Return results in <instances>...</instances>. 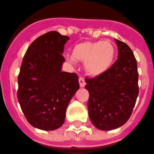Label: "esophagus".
I'll use <instances>...</instances> for the list:
<instances>
[{
  "instance_id": "esophagus-1",
  "label": "esophagus",
  "mask_w": 154,
  "mask_h": 154,
  "mask_svg": "<svg viewBox=\"0 0 154 154\" xmlns=\"http://www.w3.org/2000/svg\"><path fill=\"white\" fill-rule=\"evenodd\" d=\"M79 83L80 87H84L85 85H86V82H85L84 79L83 77H79Z\"/></svg>"
}]
</instances>
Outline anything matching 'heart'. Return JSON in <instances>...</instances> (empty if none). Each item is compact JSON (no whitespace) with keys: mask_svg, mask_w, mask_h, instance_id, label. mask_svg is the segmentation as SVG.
Here are the masks:
<instances>
[{"mask_svg":"<svg viewBox=\"0 0 154 154\" xmlns=\"http://www.w3.org/2000/svg\"><path fill=\"white\" fill-rule=\"evenodd\" d=\"M69 61L84 63L85 69L91 75L97 76L111 67L115 56V48L110 41L84 42L74 47Z\"/></svg>","mask_w":154,"mask_h":154,"instance_id":"obj_1","label":"heart"}]
</instances>
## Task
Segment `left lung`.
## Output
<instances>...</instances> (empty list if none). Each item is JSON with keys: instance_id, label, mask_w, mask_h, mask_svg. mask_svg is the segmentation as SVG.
I'll use <instances>...</instances> for the list:
<instances>
[{"instance_id": "left-lung-1", "label": "left lung", "mask_w": 154, "mask_h": 154, "mask_svg": "<svg viewBox=\"0 0 154 154\" xmlns=\"http://www.w3.org/2000/svg\"><path fill=\"white\" fill-rule=\"evenodd\" d=\"M118 60L102 75L85 79L89 92L88 114L98 130H111L126 123L138 95L137 60L125 43L115 39Z\"/></svg>"}]
</instances>
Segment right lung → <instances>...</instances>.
Here are the masks:
<instances>
[{
	"mask_svg": "<svg viewBox=\"0 0 154 154\" xmlns=\"http://www.w3.org/2000/svg\"><path fill=\"white\" fill-rule=\"evenodd\" d=\"M68 40L56 31L45 33L31 44L22 61L17 98L28 122L40 130L62 126L67 106L79 88L75 73L62 71Z\"/></svg>",
	"mask_w": 154,
	"mask_h": 154,
	"instance_id": "add662e5",
	"label": "right lung"
}]
</instances>
